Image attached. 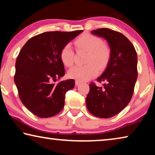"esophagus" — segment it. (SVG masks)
<instances>
[{
  "label": "esophagus",
  "instance_id": "esophagus-1",
  "mask_svg": "<svg viewBox=\"0 0 155 155\" xmlns=\"http://www.w3.org/2000/svg\"><path fill=\"white\" fill-rule=\"evenodd\" d=\"M81 83V81H77H77H75V84H76V85H77V86L79 85Z\"/></svg>",
  "mask_w": 155,
  "mask_h": 155
}]
</instances>
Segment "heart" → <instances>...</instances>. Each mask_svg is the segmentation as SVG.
<instances>
[{
  "label": "heart",
  "instance_id": "heart-1",
  "mask_svg": "<svg viewBox=\"0 0 155 155\" xmlns=\"http://www.w3.org/2000/svg\"><path fill=\"white\" fill-rule=\"evenodd\" d=\"M78 49L85 50L88 52L85 65H76L68 71V76L79 81H86L98 75L99 68H105L111 57L109 47L103 44L98 37L84 34L75 41ZM74 52L70 44H66L60 52V59L65 66L70 67L74 63Z\"/></svg>",
  "mask_w": 155,
  "mask_h": 155
}]
</instances>
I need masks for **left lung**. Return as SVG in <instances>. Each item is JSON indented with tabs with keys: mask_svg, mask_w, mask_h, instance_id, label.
I'll use <instances>...</instances> for the list:
<instances>
[{
	"mask_svg": "<svg viewBox=\"0 0 155 155\" xmlns=\"http://www.w3.org/2000/svg\"><path fill=\"white\" fill-rule=\"evenodd\" d=\"M104 38L111 50V57L104 72L97 78L103 87L90 84L86 105L91 114L109 118L122 111L129 103L137 78V55L127 37L109 28L91 32Z\"/></svg>",
	"mask_w": 155,
	"mask_h": 155,
	"instance_id": "1",
	"label": "left lung"
}]
</instances>
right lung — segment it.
I'll return each instance as SVG.
<instances>
[{
	"instance_id": "1",
	"label": "right lung",
	"mask_w": 155,
	"mask_h": 155,
	"mask_svg": "<svg viewBox=\"0 0 155 155\" xmlns=\"http://www.w3.org/2000/svg\"><path fill=\"white\" fill-rule=\"evenodd\" d=\"M83 30L49 31L35 35L22 47L15 62L14 82L22 104L40 117L54 116L64 107L66 91L75 81L54 82L65 74L60 52Z\"/></svg>"
}]
</instances>
